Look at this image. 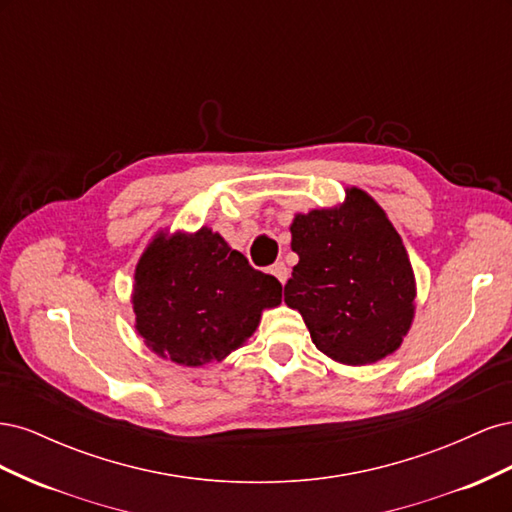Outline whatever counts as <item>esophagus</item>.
Returning <instances> with one entry per match:
<instances>
[{"label": "esophagus", "mask_w": 512, "mask_h": 512, "mask_svg": "<svg viewBox=\"0 0 512 512\" xmlns=\"http://www.w3.org/2000/svg\"><path fill=\"white\" fill-rule=\"evenodd\" d=\"M271 273L280 280V284H286L288 282V267L284 265V262H275V265L271 267Z\"/></svg>", "instance_id": "1"}]
</instances>
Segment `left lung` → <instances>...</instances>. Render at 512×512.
Returning <instances> with one entry per match:
<instances>
[{"mask_svg":"<svg viewBox=\"0 0 512 512\" xmlns=\"http://www.w3.org/2000/svg\"><path fill=\"white\" fill-rule=\"evenodd\" d=\"M299 262L284 301L303 316L316 348L342 365H371L399 350L414 320L416 280L399 232L361 188L344 203L294 213Z\"/></svg>","mask_w":512,"mask_h":512,"instance_id":"1","label":"left lung"}]
</instances>
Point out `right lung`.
Masks as SVG:
<instances>
[{
  "label": "right lung",
  "mask_w": 512,
  "mask_h": 512,
  "mask_svg": "<svg viewBox=\"0 0 512 512\" xmlns=\"http://www.w3.org/2000/svg\"><path fill=\"white\" fill-rule=\"evenodd\" d=\"M282 303V284L256 271L220 232L158 230L134 269V329L160 359L222 361Z\"/></svg>",
  "instance_id": "1"
}]
</instances>
